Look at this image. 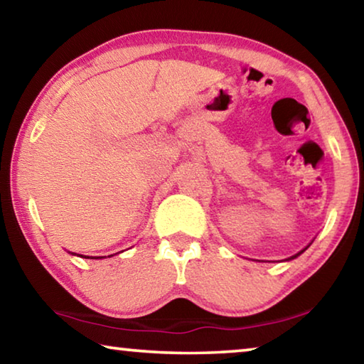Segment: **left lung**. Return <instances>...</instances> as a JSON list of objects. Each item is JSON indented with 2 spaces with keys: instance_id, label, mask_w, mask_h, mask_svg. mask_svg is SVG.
<instances>
[{
  "instance_id": "8db88e82",
  "label": "left lung",
  "mask_w": 364,
  "mask_h": 364,
  "mask_svg": "<svg viewBox=\"0 0 364 364\" xmlns=\"http://www.w3.org/2000/svg\"><path fill=\"white\" fill-rule=\"evenodd\" d=\"M301 252H304V250H301ZM301 252H300V254H301ZM300 254H297V255H300ZM297 255H294V257H297ZM294 257H292V258H294Z\"/></svg>"
}]
</instances>
